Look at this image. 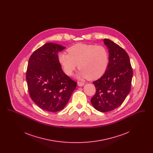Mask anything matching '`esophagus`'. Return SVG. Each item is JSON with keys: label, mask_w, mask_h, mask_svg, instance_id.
Instances as JSON below:
<instances>
[{"label": "esophagus", "mask_w": 153, "mask_h": 153, "mask_svg": "<svg viewBox=\"0 0 153 153\" xmlns=\"http://www.w3.org/2000/svg\"><path fill=\"white\" fill-rule=\"evenodd\" d=\"M77 84H78L79 86L82 87V86H83L84 85V82H78Z\"/></svg>", "instance_id": "1"}]
</instances>
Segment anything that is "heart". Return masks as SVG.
Instances as JSON below:
<instances>
[{
  "instance_id": "b5f03b06",
  "label": "heart",
  "mask_w": 153,
  "mask_h": 153,
  "mask_svg": "<svg viewBox=\"0 0 153 153\" xmlns=\"http://www.w3.org/2000/svg\"><path fill=\"white\" fill-rule=\"evenodd\" d=\"M68 54H58V61L66 74L71 76L79 66V77L95 80L105 73L109 62L107 49L93 44H77L69 48Z\"/></svg>"
}]
</instances>
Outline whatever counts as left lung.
Instances as JSON below:
<instances>
[{
	"label": "left lung",
	"instance_id": "8db88e82",
	"mask_svg": "<svg viewBox=\"0 0 153 153\" xmlns=\"http://www.w3.org/2000/svg\"><path fill=\"white\" fill-rule=\"evenodd\" d=\"M109 52V63L101 78L94 81L96 92L91 99L95 109L109 112L119 107L130 92L133 71L127 52L117 44L104 39Z\"/></svg>",
	"mask_w": 153,
	"mask_h": 153
}]
</instances>
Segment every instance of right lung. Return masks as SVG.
Returning <instances> with one entry per match:
<instances>
[{"mask_svg":"<svg viewBox=\"0 0 153 153\" xmlns=\"http://www.w3.org/2000/svg\"><path fill=\"white\" fill-rule=\"evenodd\" d=\"M65 48L46 43L31 55L26 74L30 96L40 108L48 112L63 109L77 82L64 73L58 53Z\"/></svg>","mask_w":153,"mask_h":153,"instance_id":"1","label":"right lung"}]
</instances>
